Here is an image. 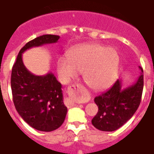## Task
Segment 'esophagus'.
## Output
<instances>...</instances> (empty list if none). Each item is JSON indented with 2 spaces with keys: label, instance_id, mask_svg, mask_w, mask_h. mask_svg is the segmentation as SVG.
<instances>
[{
  "label": "esophagus",
  "instance_id": "obj_1",
  "mask_svg": "<svg viewBox=\"0 0 154 154\" xmlns=\"http://www.w3.org/2000/svg\"><path fill=\"white\" fill-rule=\"evenodd\" d=\"M82 88L81 85H73L72 86H70L68 88V94L70 96V99L69 100L68 103V106L71 107V106L75 105V96H76L79 94V92L80 91ZM79 97H77L78 99Z\"/></svg>",
  "mask_w": 154,
  "mask_h": 154
}]
</instances>
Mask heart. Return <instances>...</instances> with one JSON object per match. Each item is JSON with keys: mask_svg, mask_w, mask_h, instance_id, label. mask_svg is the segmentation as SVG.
Returning a JSON list of instances; mask_svg holds the SVG:
<instances>
[{"mask_svg": "<svg viewBox=\"0 0 154 154\" xmlns=\"http://www.w3.org/2000/svg\"><path fill=\"white\" fill-rule=\"evenodd\" d=\"M120 56L113 48L99 43L82 45L69 50L66 59L60 57L57 71L64 82H69L82 72L83 80L94 91L103 90L116 78Z\"/></svg>", "mask_w": 154, "mask_h": 154, "instance_id": "heart-1", "label": "heart"}]
</instances>
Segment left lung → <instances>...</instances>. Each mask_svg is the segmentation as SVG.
Returning a JSON list of instances; mask_svg holds the SVG:
<instances>
[{
	"label": "left lung",
	"mask_w": 154,
	"mask_h": 154,
	"mask_svg": "<svg viewBox=\"0 0 154 154\" xmlns=\"http://www.w3.org/2000/svg\"><path fill=\"white\" fill-rule=\"evenodd\" d=\"M137 81L127 88H122L117 79L111 88L94 98L98 112L92 124L102 131H114L122 127L133 116L140 106L143 88V69Z\"/></svg>",
	"instance_id": "left-lung-1"
}]
</instances>
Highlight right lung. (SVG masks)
<instances>
[{
  "label": "right lung",
  "instance_id": "1",
  "mask_svg": "<svg viewBox=\"0 0 154 154\" xmlns=\"http://www.w3.org/2000/svg\"><path fill=\"white\" fill-rule=\"evenodd\" d=\"M59 38L57 35L46 34L27 42L18 54L11 72L13 102L18 113L31 127L45 132L58 129L66 118L62 85L51 72L35 75L29 71L22 54L29 48L55 43Z\"/></svg>",
  "mask_w": 154,
  "mask_h": 154
}]
</instances>
